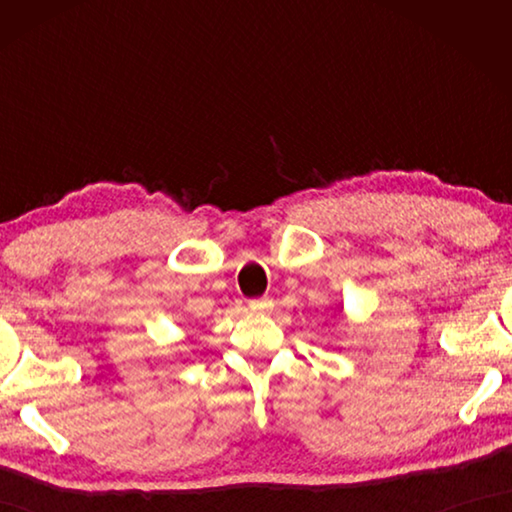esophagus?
<instances>
[{
	"label": "esophagus",
	"mask_w": 512,
	"mask_h": 512,
	"mask_svg": "<svg viewBox=\"0 0 512 512\" xmlns=\"http://www.w3.org/2000/svg\"><path fill=\"white\" fill-rule=\"evenodd\" d=\"M248 307L253 311H268L273 307V300L271 298H255V300L248 302Z\"/></svg>",
	"instance_id": "esophagus-1"
}]
</instances>
